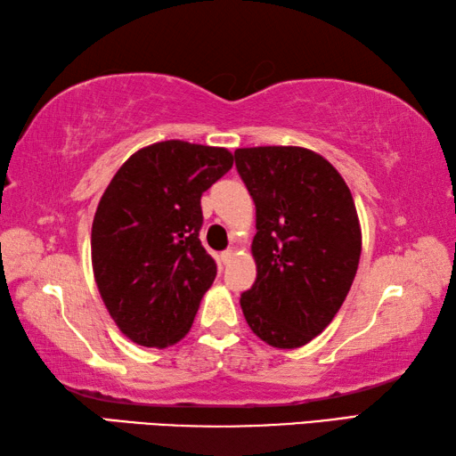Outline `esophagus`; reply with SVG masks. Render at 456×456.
I'll return each instance as SVG.
<instances>
[{
	"label": "esophagus",
	"mask_w": 456,
	"mask_h": 456,
	"mask_svg": "<svg viewBox=\"0 0 456 456\" xmlns=\"http://www.w3.org/2000/svg\"><path fill=\"white\" fill-rule=\"evenodd\" d=\"M233 256H235L233 249H227V251H223V253H221V261H223V265H229L231 261H233Z\"/></svg>",
	"instance_id": "obj_1"
}]
</instances>
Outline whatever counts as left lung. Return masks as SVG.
<instances>
[{"label": "left lung", "instance_id": "1", "mask_svg": "<svg viewBox=\"0 0 456 456\" xmlns=\"http://www.w3.org/2000/svg\"><path fill=\"white\" fill-rule=\"evenodd\" d=\"M235 165L255 201L256 279L241 295L253 333L297 349L341 309L361 256V225L345 179L305 147H245Z\"/></svg>", "mask_w": 456, "mask_h": 456}]
</instances>
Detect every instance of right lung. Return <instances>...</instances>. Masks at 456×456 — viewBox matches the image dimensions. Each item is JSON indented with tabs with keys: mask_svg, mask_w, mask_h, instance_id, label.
Returning a JSON list of instances; mask_svg holds the SVG:
<instances>
[{
	"mask_svg": "<svg viewBox=\"0 0 456 456\" xmlns=\"http://www.w3.org/2000/svg\"><path fill=\"white\" fill-rule=\"evenodd\" d=\"M233 167L225 147L171 139L115 173L91 227L99 293L119 330L143 346L181 341L217 265L200 241L201 195Z\"/></svg>",
	"mask_w": 456,
	"mask_h": 456,
	"instance_id": "1",
	"label": "right lung"
}]
</instances>
